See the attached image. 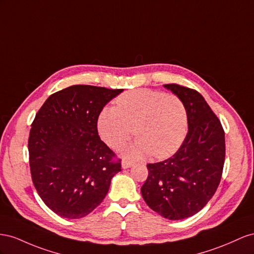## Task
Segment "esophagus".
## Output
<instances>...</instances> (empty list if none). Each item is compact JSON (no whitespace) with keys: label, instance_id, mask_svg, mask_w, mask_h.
<instances>
[{"label":"esophagus","instance_id":"1","mask_svg":"<svg viewBox=\"0 0 254 254\" xmlns=\"http://www.w3.org/2000/svg\"><path fill=\"white\" fill-rule=\"evenodd\" d=\"M122 168L123 169H127V168H129L131 167V166L133 165L131 162H128V161H122Z\"/></svg>","mask_w":254,"mask_h":254}]
</instances>
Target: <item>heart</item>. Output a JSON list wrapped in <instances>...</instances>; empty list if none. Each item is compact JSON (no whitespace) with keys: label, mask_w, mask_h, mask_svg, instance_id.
Here are the masks:
<instances>
[{"label":"heart","mask_w":254,"mask_h":254,"mask_svg":"<svg viewBox=\"0 0 254 254\" xmlns=\"http://www.w3.org/2000/svg\"><path fill=\"white\" fill-rule=\"evenodd\" d=\"M99 134L108 146L120 149L137 135L127 149L133 157L152 155L162 158L183 142L187 132L186 108L178 96L151 89L123 93L116 106H106L98 117Z\"/></svg>","instance_id":"1"}]
</instances>
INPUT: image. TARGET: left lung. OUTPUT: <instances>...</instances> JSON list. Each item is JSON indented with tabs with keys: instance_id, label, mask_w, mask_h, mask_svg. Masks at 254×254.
<instances>
[{
	"instance_id": "1",
	"label": "left lung",
	"mask_w": 254,
	"mask_h": 254,
	"mask_svg": "<svg viewBox=\"0 0 254 254\" xmlns=\"http://www.w3.org/2000/svg\"><path fill=\"white\" fill-rule=\"evenodd\" d=\"M186 108L188 133L168 159L148 164L141 186L143 200L154 212L170 220L200 212L220 183L226 141L220 120L200 93L179 84H166Z\"/></svg>"
}]
</instances>
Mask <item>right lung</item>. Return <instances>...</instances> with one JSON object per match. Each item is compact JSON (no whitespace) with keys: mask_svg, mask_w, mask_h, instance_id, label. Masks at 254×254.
I'll return each instance as SVG.
<instances>
[{"mask_svg":"<svg viewBox=\"0 0 254 254\" xmlns=\"http://www.w3.org/2000/svg\"><path fill=\"white\" fill-rule=\"evenodd\" d=\"M122 89L73 85L51 95L36 114L28 137L34 186L64 218L91 213L121 171V159L100 139L98 117Z\"/></svg>","mask_w":254,"mask_h":254,"instance_id":"add662e5","label":"right lung"}]
</instances>
